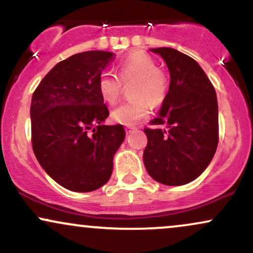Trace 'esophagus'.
<instances>
[{"mask_svg": "<svg viewBox=\"0 0 253 253\" xmlns=\"http://www.w3.org/2000/svg\"><path fill=\"white\" fill-rule=\"evenodd\" d=\"M136 127L135 126H126V135H129V133H131L132 131H135Z\"/></svg>", "mask_w": 253, "mask_h": 253, "instance_id": "34e87169", "label": "esophagus"}]
</instances>
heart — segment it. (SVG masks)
<instances>
[{
	"label": "heart",
	"instance_id": "1",
	"mask_svg": "<svg viewBox=\"0 0 253 253\" xmlns=\"http://www.w3.org/2000/svg\"><path fill=\"white\" fill-rule=\"evenodd\" d=\"M135 83L133 100L122 104L112 111L114 122L131 126L149 116L150 103L159 105L167 94V79L156 68L153 58L142 52L127 55L118 64V77L112 72H103L98 78V91L104 102L115 104L121 96L122 83Z\"/></svg>",
	"mask_w": 253,
	"mask_h": 253
}]
</instances>
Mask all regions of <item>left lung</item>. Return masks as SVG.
<instances>
[{
	"label": "left lung",
	"mask_w": 253,
	"mask_h": 253,
	"mask_svg": "<svg viewBox=\"0 0 253 253\" xmlns=\"http://www.w3.org/2000/svg\"><path fill=\"white\" fill-rule=\"evenodd\" d=\"M167 65L170 83L159 116L165 129H144L148 174L167 186H182L209 167L218 145V100L212 83L191 56L169 47L150 48Z\"/></svg>",
	"instance_id": "8db88e82"
}]
</instances>
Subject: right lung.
Masks as SVG:
<instances>
[{
	"mask_svg": "<svg viewBox=\"0 0 253 253\" xmlns=\"http://www.w3.org/2000/svg\"><path fill=\"white\" fill-rule=\"evenodd\" d=\"M114 53L87 50L55 65L31 104L33 150L43 170L72 192H92L108 182L114 156L126 138L122 126H104L108 106L98 78Z\"/></svg>",
	"mask_w": 253,
	"mask_h": 253,
	"instance_id": "obj_1",
	"label": "right lung"
}]
</instances>
